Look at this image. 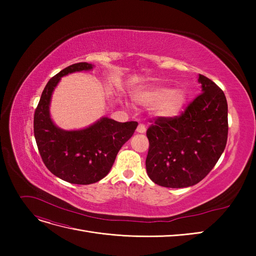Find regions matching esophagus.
Instances as JSON below:
<instances>
[{"label":"esophagus","instance_id":"obj_1","mask_svg":"<svg viewBox=\"0 0 256 256\" xmlns=\"http://www.w3.org/2000/svg\"><path fill=\"white\" fill-rule=\"evenodd\" d=\"M145 131H146L145 126L143 125V124H140V125H138V128H136V132H138V134H144Z\"/></svg>","mask_w":256,"mask_h":256}]
</instances>
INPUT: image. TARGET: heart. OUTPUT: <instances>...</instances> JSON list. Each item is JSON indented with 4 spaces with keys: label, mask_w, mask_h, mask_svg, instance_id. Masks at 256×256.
<instances>
[{
    "label": "heart",
    "mask_w": 256,
    "mask_h": 256,
    "mask_svg": "<svg viewBox=\"0 0 256 256\" xmlns=\"http://www.w3.org/2000/svg\"><path fill=\"white\" fill-rule=\"evenodd\" d=\"M134 102L141 106H152L159 118H173L182 112L187 102L188 94L184 88H170L164 85H145L134 92Z\"/></svg>",
    "instance_id": "b5f03b06"
}]
</instances>
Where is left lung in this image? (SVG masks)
<instances>
[{"mask_svg": "<svg viewBox=\"0 0 256 256\" xmlns=\"http://www.w3.org/2000/svg\"><path fill=\"white\" fill-rule=\"evenodd\" d=\"M202 94L174 118H158L146 132V172L166 188L196 184L212 171L228 141V102L218 85L198 74Z\"/></svg>", "mask_w": 256, "mask_h": 256, "instance_id": "1", "label": "left lung"}]
</instances>
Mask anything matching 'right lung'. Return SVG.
<instances>
[{"label": "right lung", "instance_id": "obj_1", "mask_svg": "<svg viewBox=\"0 0 256 256\" xmlns=\"http://www.w3.org/2000/svg\"><path fill=\"white\" fill-rule=\"evenodd\" d=\"M94 65L76 63L49 80L34 115V136L38 150L49 171L67 182L90 184L108 175L118 152L134 134L136 122H120L102 116L92 125L65 130L50 114L52 94L65 76L90 72Z\"/></svg>", "mask_w": 256, "mask_h": 256}]
</instances>
